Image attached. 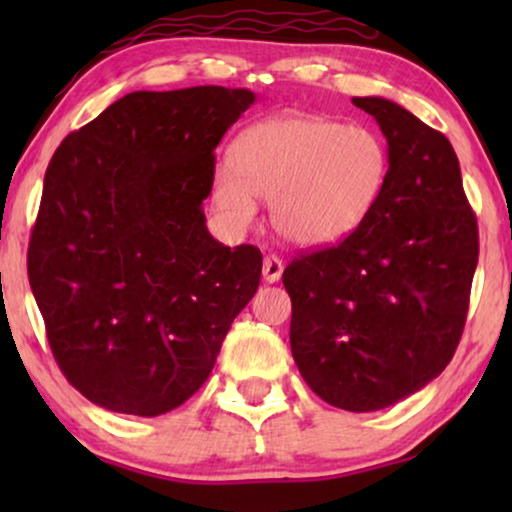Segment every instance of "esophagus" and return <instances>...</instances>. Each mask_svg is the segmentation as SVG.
Masks as SVG:
<instances>
[{"instance_id": "1", "label": "esophagus", "mask_w": 512, "mask_h": 512, "mask_svg": "<svg viewBox=\"0 0 512 512\" xmlns=\"http://www.w3.org/2000/svg\"><path fill=\"white\" fill-rule=\"evenodd\" d=\"M284 272V263L279 261L277 256H265L263 258V279L265 282H279V277H282Z\"/></svg>"}]
</instances>
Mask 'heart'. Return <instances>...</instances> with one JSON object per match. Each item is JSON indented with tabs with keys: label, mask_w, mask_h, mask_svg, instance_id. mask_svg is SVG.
<instances>
[{
	"label": "heart",
	"mask_w": 512,
	"mask_h": 512,
	"mask_svg": "<svg viewBox=\"0 0 512 512\" xmlns=\"http://www.w3.org/2000/svg\"><path fill=\"white\" fill-rule=\"evenodd\" d=\"M389 172L384 142L363 125L286 114L235 139L230 167L214 174V202L237 230L251 226L256 200H270L279 237L319 247L352 233L373 212Z\"/></svg>",
	"instance_id": "heart-1"
}]
</instances>
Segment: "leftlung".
<instances>
[{
	"mask_svg": "<svg viewBox=\"0 0 512 512\" xmlns=\"http://www.w3.org/2000/svg\"><path fill=\"white\" fill-rule=\"evenodd\" d=\"M352 102L387 137V181L359 228L298 254L282 279L307 387L335 408L373 412L452 361L480 244L450 139L384 97Z\"/></svg>",
	"mask_w": 512,
	"mask_h": 512,
	"instance_id": "left-lung-1",
	"label": "left lung"
}]
</instances>
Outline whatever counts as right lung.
<instances>
[{"mask_svg": "<svg viewBox=\"0 0 512 512\" xmlns=\"http://www.w3.org/2000/svg\"><path fill=\"white\" fill-rule=\"evenodd\" d=\"M254 102L247 88L137 90L55 149L27 277L55 361L90 403L179 408L254 298L261 251L223 247L202 212L214 149Z\"/></svg>", "mask_w": 512, "mask_h": 512, "instance_id": "right-lung-1", "label": "right lung"}]
</instances>
